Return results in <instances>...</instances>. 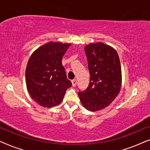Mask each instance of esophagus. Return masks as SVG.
Here are the masks:
<instances>
[{
  "label": "esophagus",
  "instance_id": "1",
  "mask_svg": "<svg viewBox=\"0 0 150 150\" xmlns=\"http://www.w3.org/2000/svg\"><path fill=\"white\" fill-rule=\"evenodd\" d=\"M71 83H72V86L73 87H75L77 84V80L76 79H74L71 81Z\"/></svg>",
  "mask_w": 150,
  "mask_h": 150
}]
</instances>
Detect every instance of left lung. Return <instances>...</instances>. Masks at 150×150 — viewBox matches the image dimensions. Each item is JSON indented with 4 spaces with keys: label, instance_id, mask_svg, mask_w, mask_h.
I'll list each match as a JSON object with an SVG mask.
<instances>
[{
    "label": "left lung",
    "instance_id": "obj_1",
    "mask_svg": "<svg viewBox=\"0 0 150 150\" xmlns=\"http://www.w3.org/2000/svg\"><path fill=\"white\" fill-rule=\"evenodd\" d=\"M90 81L88 87L79 92L82 104L90 111L107 107L120 93L122 69L117 51L99 42L85 46Z\"/></svg>",
    "mask_w": 150,
    "mask_h": 150
}]
</instances>
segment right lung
I'll list each match as a JSON object with an SVG mask.
<instances>
[{"label": "right lung", "mask_w": 150, "mask_h": 150, "mask_svg": "<svg viewBox=\"0 0 150 150\" xmlns=\"http://www.w3.org/2000/svg\"><path fill=\"white\" fill-rule=\"evenodd\" d=\"M70 45L48 42L35 50L28 61L26 88L32 99L40 106L51 108L58 105L72 85L62 65L63 55Z\"/></svg>", "instance_id": "obj_1"}]
</instances>
